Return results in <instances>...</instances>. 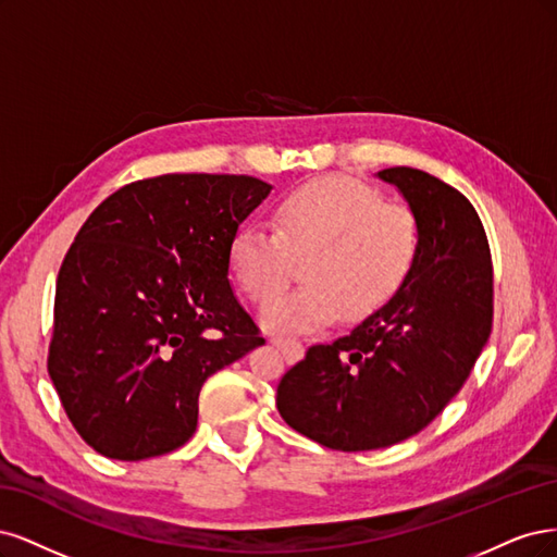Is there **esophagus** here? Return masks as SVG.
Returning <instances> with one entry per match:
<instances>
[{"mask_svg":"<svg viewBox=\"0 0 557 557\" xmlns=\"http://www.w3.org/2000/svg\"><path fill=\"white\" fill-rule=\"evenodd\" d=\"M271 343L282 351L286 361H294V358H298V354H300V343L294 337H273Z\"/></svg>","mask_w":557,"mask_h":557,"instance_id":"34e87169","label":"esophagus"}]
</instances>
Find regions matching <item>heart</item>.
<instances>
[{
  "mask_svg": "<svg viewBox=\"0 0 557 557\" xmlns=\"http://www.w3.org/2000/svg\"><path fill=\"white\" fill-rule=\"evenodd\" d=\"M414 208L349 177H326L289 191L275 206L273 228L247 222L228 243V268L249 300L277 296L305 257L308 282L265 305L273 331L310 333L347 310L368 314L396 294L421 252Z\"/></svg>",
  "mask_w": 557,
  "mask_h": 557,
  "instance_id": "heart-1",
  "label": "heart"
}]
</instances>
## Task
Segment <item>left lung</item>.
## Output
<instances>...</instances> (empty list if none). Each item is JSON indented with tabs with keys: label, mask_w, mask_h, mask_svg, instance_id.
I'll return each instance as SVG.
<instances>
[{
	"label": "left lung",
	"mask_w": 557,
	"mask_h": 557,
	"mask_svg": "<svg viewBox=\"0 0 557 557\" xmlns=\"http://www.w3.org/2000/svg\"><path fill=\"white\" fill-rule=\"evenodd\" d=\"M376 175L419 214V259L384 308L310 347L277 384L282 419L335 451L421 433L468 382L493 329L491 247L474 206L419 169Z\"/></svg>",
	"instance_id": "1"
}]
</instances>
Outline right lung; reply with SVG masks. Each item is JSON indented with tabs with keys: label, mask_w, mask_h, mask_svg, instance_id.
<instances>
[{
	"label": "right lung",
	"mask_w": 557,
	"mask_h": 557,
	"mask_svg": "<svg viewBox=\"0 0 557 557\" xmlns=\"http://www.w3.org/2000/svg\"><path fill=\"white\" fill-rule=\"evenodd\" d=\"M271 191L252 175L166 173L120 187L62 261L48 374L76 433L113 460L175 451L210 374L261 347L228 243Z\"/></svg>",
	"instance_id": "obj_1"
}]
</instances>
